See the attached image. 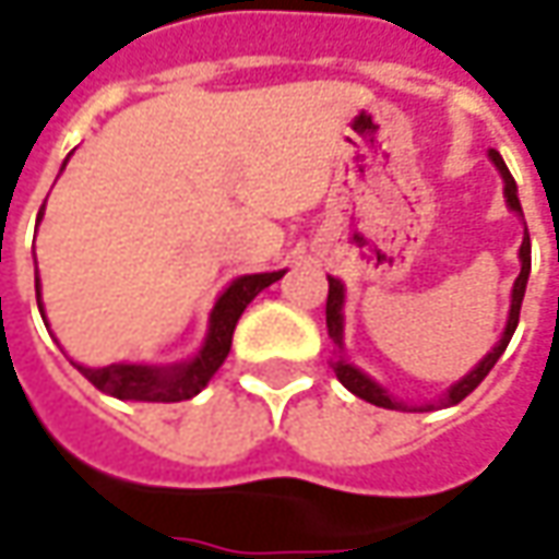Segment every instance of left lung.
<instances>
[{
    "label": "left lung",
    "instance_id": "1",
    "mask_svg": "<svg viewBox=\"0 0 559 559\" xmlns=\"http://www.w3.org/2000/svg\"><path fill=\"white\" fill-rule=\"evenodd\" d=\"M491 164L498 166V173H501V179H504V198H508V206L513 213H520L523 216V206H520V198H516V182H513V176H510V169L501 160V154L498 151H489ZM530 269H532V243L530 235L523 238L520 243V275L513 281V290H510V312H508V324H504V334L501 340L495 343V349H491L489 356L483 358L476 368H473L471 374L461 377L457 383H454L449 393L439 399V405L442 408H449V405H457L461 399H467V395L486 380L491 368H495V361L501 358V353L508 349L510 337H513V331H516V321H520V306H523V297H526V281H530ZM343 302H346V290H343V284L340 278H331L328 275V334L334 340V346L343 349ZM334 374L337 380L349 390V393H356L358 399H365V402H371L377 408H408V405H402V402H395L393 395L386 393L380 383H374L371 377L365 374V371H358L356 365H349L346 358L337 356L334 361ZM436 405H420V412H430Z\"/></svg>",
    "mask_w": 559,
    "mask_h": 559
}]
</instances>
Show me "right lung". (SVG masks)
<instances>
[{"mask_svg": "<svg viewBox=\"0 0 559 559\" xmlns=\"http://www.w3.org/2000/svg\"><path fill=\"white\" fill-rule=\"evenodd\" d=\"M43 210H39V216H43ZM281 275H284V269L281 272H260V275H241V278L231 281L222 290V297L216 299V306L210 312L206 340H203L201 353L191 361L166 365V368L126 365V361L107 365V368H86V365H76V368L95 390L114 395V399H126V402H185V399L201 393L203 386L210 383V377L216 374L222 361L228 358L235 324L243 316V309L250 306V299L257 297L260 290H265L269 284H275ZM36 302H43L39 299V275H36ZM43 318H46V312H43Z\"/></svg>", "mask_w": 559, "mask_h": 559, "instance_id": "obj_1", "label": "right lung"}]
</instances>
